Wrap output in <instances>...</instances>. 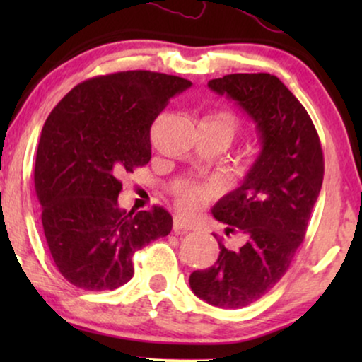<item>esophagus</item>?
<instances>
[{
  "mask_svg": "<svg viewBox=\"0 0 362 362\" xmlns=\"http://www.w3.org/2000/svg\"><path fill=\"white\" fill-rule=\"evenodd\" d=\"M191 229H192V226L185 219V217H181V216L173 217V230H175V232L191 230Z\"/></svg>",
  "mask_w": 362,
  "mask_h": 362,
  "instance_id": "esophagus-1",
  "label": "esophagus"
}]
</instances>
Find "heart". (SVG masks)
<instances>
[{"mask_svg":"<svg viewBox=\"0 0 362 362\" xmlns=\"http://www.w3.org/2000/svg\"><path fill=\"white\" fill-rule=\"evenodd\" d=\"M201 125L212 127L216 130H219L227 143H230L237 136V133L240 130V122L232 112L219 110L211 113V115L204 117ZM216 189L211 185H196V182H181L176 187V202L180 206L182 212L192 214L197 209H201L202 206H206V202L211 199V196L214 194Z\"/></svg>","mask_w":362,"mask_h":362,"instance_id":"1","label":"heart"}]
</instances>
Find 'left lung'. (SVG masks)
I'll list each match as a JSON object with an SVG mask.
<instances>
[{
  "label": "left lung",
  "instance_id": "left-lung-1",
  "mask_svg": "<svg viewBox=\"0 0 362 362\" xmlns=\"http://www.w3.org/2000/svg\"><path fill=\"white\" fill-rule=\"evenodd\" d=\"M234 100L255 123L260 153L242 185L212 207L239 234L240 247L219 242V259L189 276L192 293L219 308H242L274 288L285 275L323 185L321 143L308 112L279 77L230 74L207 82Z\"/></svg>",
  "mask_w": 362,
  "mask_h": 362
}]
</instances>
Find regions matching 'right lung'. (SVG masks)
<instances>
[{
	"label": "right lung",
	"instance_id": "right-lung-1",
	"mask_svg": "<svg viewBox=\"0 0 362 362\" xmlns=\"http://www.w3.org/2000/svg\"><path fill=\"white\" fill-rule=\"evenodd\" d=\"M191 82L150 71L98 76L54 107L41 132L34 186L49 250L78 288L115 290L133 276L132 257L171 232L173 217L118 207L120 177L151 158L150 128Z\"/></svg>",
	"mask_w": 362,
	"mask_h": 362
}]
</instances>
